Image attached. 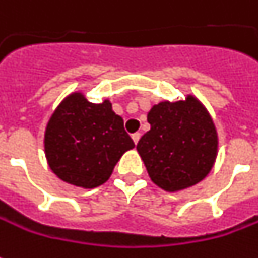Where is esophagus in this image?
I'll use <instances>...</instances> for the list:
<instances>
[{
    "instance_id": "34e87169",
    "label": "esophagus",
    "mask_w": 258,
    "mask_h": 258,
    "mask_svg": "<svg viewBox=\"0 0 258 258\" xmlns=\"http://www.w3.org/2000/svg\"><path fill=\"white\" fill-rule=\"evenodd\" d=\"M132 139H133V142H135V145H138V142H139V139H141V133L139 132L133 133Z\"/></svg>"
}]
</instances>
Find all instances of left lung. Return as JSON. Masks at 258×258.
<instances>
[{
    "instance_id": "left-lung-1",
    "label": "left lung",
    "mask_w": 258,
    "mask_h": 258,
    "mask_svg": "<svg viewBox=\"0 0 258 258\" xmlns=\"http://www.w3.org/2000/svg\"><path fill=\"white\" fill-rule=\"evenodd\" d=\"M150 131L136 149L152 181L166 191L191 187L210 173L219 138L205 105L187 95L184 101L159 102L148 113Z\"/></svg>"
}]
</instances>
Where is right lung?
I'll list each match as a JSON object with an SVG mask.
<instances>
[{"mask_svg":"<svg viewBox=\"0 0 258 258\" xmlns=\"http://www.w3.org/2000/svg\"><path fill=\"white\" fill-rule=\"evenodd\" d=\"M135 148L112 103L68 95L49 117L44 135L46 162L60 180L93 189L110 177L122 155Z\"/></svg>","mask_w":258,"mask_h":258,"instance_id":"add662e5","label":"right lung"}]
</instances>
